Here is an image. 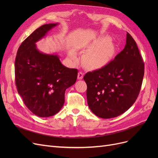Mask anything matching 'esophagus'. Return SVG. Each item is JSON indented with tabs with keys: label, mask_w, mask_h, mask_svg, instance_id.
I'll list each match as a JSON object with an SVG mask.
<instances>
[{
	"label": "esophagus",
	"mask_w": 158,
	"mask_h": 158,
	"mask_svg": "<svg viewBox=\"0 0 158 158\" xmlns=\"http://www.w3.org/2000/svg\"><path fill=\"white\" fill-rule=\"evenodd\" d=\"M83 76H84V73H82V72H79L78 74V79L82 80L83 78Z\"/></svg>",
	"instance_id": "34e87169"
}]
</instances>
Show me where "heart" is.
I'll list each match as a JSON object with an SVG mask.
<instances>
[{
  "label": "heart",
  "mask_w": 158,
  "mask_h": 158,
  "mask_svg": "<svg viewBox=\"0 0 158 158\" xmlns=\"http://www.w3.org/2000/svg\"><path fill=\"white\" fill-rule=\"evenodd\" d=\"M109 41V37H102L85 45V48L88 51L83 58V64L85 67L89 69L101 68L112 59L115 52V47ZM70 56L72 59L76 58L74 52H70Z\"/></svg>",
  "instance_id": "obj_1"
}]
</instances>
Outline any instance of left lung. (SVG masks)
Returning <instances> with one entry per match:
<instances>
[{"label": "left lung", "instance_id": "obj_1", "mask_svg": "<svg viewBox=\"0 0 158 158\" xmlns=\"http://www.w3.org/2000/svg\"><path fill=\"white\" fill-rule=\"evenodd\" d=\"M144 74V63L136 43L127 33L124 49L114 60L84 76L88 106L103 118L116 117L136 102Z\"/></svg>", "mask_w": 158, "mask_h": 158}]
</instances>
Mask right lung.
<instances>
[{"instance_id":"1","label":"right lung","mask_w":158,"mask_h":158,"mask_svg":"<svg viewBox=\"0 0 158 158\" xmlns=\"http://www.w3.org/2000/svg\"><path fill=\"white\" fill-rule=\"evenodd\" d=\"M58 23L43 25L19 47L15 60V81L26 106L35 115L48 117L64 106L66 89L74 84L78 70L62 64L57 55L37 49L35 43Z\"/></svg>"}]
</instances>
